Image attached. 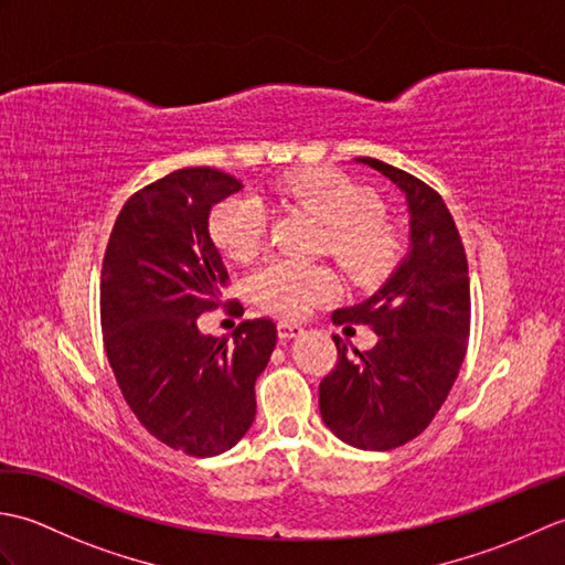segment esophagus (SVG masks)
Returning a JSON list of instances; mask_svg holds the SVG:
<instances>
[{"mask_svg": "<svg viewBox=\"0 0 565 565\" xmlns=\"http://www.w3.org/2000/svg\"><path fill=\"white\" fill-rule=\"evenodd\" d=\"M276 332H279V340H291V338H298V334L303 332V328L296 326V322H279V326H276Z\"/></svg>", "mask_w": 565, "mask_h": 565, "instance_id": "esophagus-1", "label": "esophagus"}]
</instances>
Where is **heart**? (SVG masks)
Instances as JSON below:
<instances>
[{"instance_id": "obj_1", "label": "heart", "mask_w": 565, "mask_h": 565, "mask_svg": "<svg viewBox=\"0 0 565 565\" xmlns=\"http://www.w3.org/2000/svg\"><path fill=\"white\" fill-rule=\"evenodd\" d=\"M276 196L301 206L326 223V247L356 284H376L403 255V235L381 213L374 191L330 167H306L274 184ZM213 245L225 257L249 262L267 235V209L252 194H233L209 215ZM338 289L332 269L322 264L271 259L252 274L249 294L259 308L279 318H303Z\"/></svg>"}]
</instances>
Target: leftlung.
I'll return each mask as SVG.
<instances>
[{
    "instance_id": "obj_1",
    "label": "left lung",
    "mask_w": 565,
    "mask_h": 565,
    "mask_svg": "<svg viewBox=\"0 0 565 565\" xmlns=\"http://www.w3.org/2000/svg\"><path fill=\"white\" fill-rule=\"evenodd\" d=\"M407 199L411 252L364 303L334 310L338 326H371L379 342L347 352L332 334L338 364L320 381V415L342 441L388 451L423 435L459 376L471 330V289L461 235L435 189L374 158Z\"/></svg>"
}]
</instances>
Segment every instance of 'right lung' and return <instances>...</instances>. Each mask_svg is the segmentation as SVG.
<instances>
[{
	"label": "right lung",
	"mask_w": 565,
	"mask_h": 565,
	"mask_svg": "<svg viewBox=\"0 0 565 565\" xmlns=\"http://www.w3.org/2000/svg\"><path fill=\"white\" fill-rule=\"evenodd\" d=\"M239 186L211 167L142 186L118 213L102 264L104 347L118 388L154 439L199 459L235 447L255 423V381L276 347L269 318L243 320L233 340L196 326L227 286L209 215Z\"/></svg>",
	"instance_id": "right-lung-1"
}]
</instances>
